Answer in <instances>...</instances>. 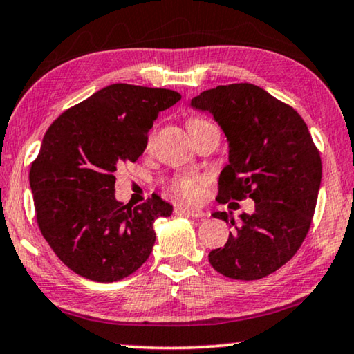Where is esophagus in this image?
Wrapping results in <instances>:
<instances>
[{"instance_id": "obj_1", "label": "esophagus", "mask_w": 354, "mask_h": 354, "mask_svg": "<svg viewBox=\"0 0 354 354\" xmlns=\"http://www.w3.org/2000/svg\"><path fill=\"white\" fill-rule=\"evenodd\" d=\"M175 211L176 213H184L187 216H192V218H205V216H208L203 209L195 208V207H176Z\"/></svg>"}]
</instances>
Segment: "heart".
<instances>
[{
	"instance_id": "b5f03b06",
	"label": "heart",
	"mask_w": 354,
	"mask_h": 354,
	"mask_svg": "<svg viewBox=\"0 0 354 354\" xmlns=\"http://www.w3.org/2000/svg\"><path fill=\"white\" fill-rule=\"evenodd\" d=\"M205 122H207V120L194 119L189 122V129ZM200 187H202V178L198 176H176L170 179V183H168V191L173 195H176V197L186 200L197 198L200 194Z\"/></svg>"
}]
</instances>
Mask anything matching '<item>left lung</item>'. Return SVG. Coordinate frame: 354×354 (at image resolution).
Listing matches in <instances>:
<instances>
[{"label": "left lung", "instance_id": "left-lung-1", "mask_svg": "<svg viewBox=\"0 0 354 354\" xmlns=\"http://www.w3.org/2000/svg\"><path fill=\"white\" fill-rule=\"evenodd\" d=\"M223 129L229 163L219 175L221 203L254 200V213L216 211L234 232L208 261L216 272L234 279H259L277 272L297 252L318 198L319 152L297 111L254 84H230L191 100Z\"/></svg>", "mask_w": 354, "mask_h": 354}]
</instances>
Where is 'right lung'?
Returning <instances> with one entry per match:
<instances>
[{
    "instance_id": "1",
    "label": "right lung",
    "mask_w": 354,
    "mask_h": 354,
    "mask_svg": "<svg viewBox=\"0 0 354 354\" xmlns=\"http://www.w3.org/2000/svg\"><path fill=\"white\" fill-rule=\"evenodd\" d=\"M181 95L111 84L47 129L31 163L30 187L42 236L68 268L98 283L138 270L156 241L154 221L173 207L152 194L135 208L115 200L119 167L136 162L160 111Z\"/></svg>"
}]
</instances>
